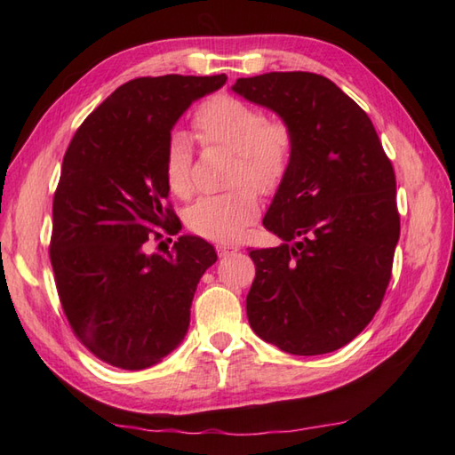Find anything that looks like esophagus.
<instances>
[{
  "label": "esophagus",
  "mask_w": 455,
  "mask_h": 455,
  "mask_svg": "<svg viewBox=\"0 0 455 455\" xmlns=\"http://www.w3.org/2000/svg\"><path fill=\"white\" fill-rule=\"evenodd\" d=\"M217 252H219L220 258H227L230 254L238 252V246H217Z\"/></svg>",
  "instance_id": "34e87169"
}]
</instances>
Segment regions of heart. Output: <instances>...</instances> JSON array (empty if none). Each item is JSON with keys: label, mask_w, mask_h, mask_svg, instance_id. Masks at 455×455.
Segmentation results:
<instances>
[{"label": "heart", "mask_w": 455, "mask_h": 455, "mask_svg": "<svg viewBox=\"0 0 455 455\" xmlns=\"http://www.w3.org/2000/svg\"><path fill=\"white\" fill-rule=\"evenodd\" d=\"M193 127L203 142L222 144L236 152L235 186L250 182L267 193L282 183L291 158V131L283 121L267 119L262 109L233 95H217L197 109ZM191 166L189 137L173 132L166 147L164 173L168 188L180 197H188L193 189ZM249 187L197 199L188 211L189 228L219 243L238 238L258 215V197Z\"/></svg>", "instance_id": "1"}]
</instances>
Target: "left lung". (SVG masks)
I'll return each instance as SVG.
<instances>
[{
	"label": "left lung",
	"mask_w": 455,
	"mask_h": 455,
	"mask_svg": "<svg viewBox=\"0 0 455 455\" xmlns=\"http://www.w3.org/2000/svg\"><path fill=\"white\" fill-rule=\"evenodd\" d=\"M233 92L291 131L262 220L282 244L250 250L248 323L287 354L334 352L370 324L389 285L401 233L393 166L365 111L324 76L269 72Z\"/></svg>",
	"instance_id": "obj_1"
}]
</instances>
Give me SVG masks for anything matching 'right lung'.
<instances>
[{"mask_svg": "<svg viewBox=\"0 0 455 455\" xmlns=\"http://www.w3.org/2000/svg\"><path fill=\"white\" fill-rule=\"evenodd\" d=\"M227 76L137 78L76 131L52 205L51 262L72 331L101 362L147 370L183 342L191 301L217 252L181 235L166 254L148 238L181 230L166 207L164 158L173 124ZM162 244V243H160Z\"/></svg>", "mask_w": 455, "mask_h": 455, "instance_id": "right-lung-1", "label": "right lung"}]
</instances>
